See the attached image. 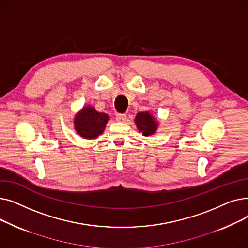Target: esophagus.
I'll return each mask as SVG.
<instances>
[{"mask_svg": "<svg viewBox=\"0 0 248 248\" xmlns=\"http://www.w3.org/2000/svg\"><path fill=\"white\" fill-rule=\"evenodd\" d=\"M126 120L125 113H117L116 114V121L117 122H124Z\"/></svg>", "mask_w": 248, "mask_h": 248, "instance_id": "1", "label": "esophagus"}]
</instances>
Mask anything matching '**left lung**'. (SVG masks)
<instances>
[{
	"label": "left lung",
	"mask_w": 248,
	"mask_h": 248,
	"mask_svg": "<svg viewBox=\"0 0 248 248\" xmlns=\"http://www.w3.org/2000/svg\"><path fill=\"white\" fill-rule=\"evenodd\" d=\"M136 124L140 129V132H142L144 136H150L155 134L157 129V123H155L154 117L148 112H139L136 116Z\"/></svg>",
	"instance_id": "8db88e82"
}]
</instances>
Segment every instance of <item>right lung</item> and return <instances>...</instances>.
<instances>
[{
    "mask_svg": "<svg viewBox=\"0 0 248 248\" xmlns=\"http://www.w3.org/2000/svg\"><path fill=\"white\" fill-rule=\"evenodd\" d=\"M108 121V114L98 112L91 107H86L76 114L74 125L76 132L84 139H94L103 132Z\"/></svg>",
    "mask_w": 248,
    "mask_h": 248,
    "instance_id": "add662e5",
    "label": "right lung"
}]
</instances>
